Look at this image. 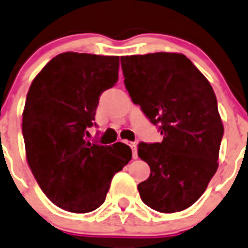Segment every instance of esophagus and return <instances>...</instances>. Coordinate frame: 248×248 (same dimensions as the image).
<instances>
[{
    "mask_svg": "<svg viewBox=\"0 0 248 248\" xmlns=\"http://www.w3.org/2000/svg\"><path fill=\"white\" fill-rule=\"evenodd\" d=\"M129 146H131V149H132V156H133V158L134 160H136V158H138V151H137V144L136 143H129L128 144Z\"/></svg>",
    "mask_w": 248,
    "mask_h": 248,
    "instance_id": "34e87169",
    "label": "esophagus"
}]
</instances>
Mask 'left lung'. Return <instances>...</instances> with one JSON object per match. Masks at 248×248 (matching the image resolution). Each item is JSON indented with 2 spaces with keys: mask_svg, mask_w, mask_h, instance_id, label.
I'll return each instance as SVG.
<instances>
[{
  "mask_svg": "<svg viewBox=\"0 0 248 248\" xmlns=\"http://www.w3.org/2000/svg\"><path fill=\"white\" fill-rule=\"evenodd\" d=\"M124 86L163 136L139 143L138 156L150 175L138 184L140 199L161 213L190 207L218 168L224 127L207 78L180 53L121 57Z\"/></svg>",
  "mask_w": 248,
  "mask_h": 248,
  "instance_id": "left-lung-1",
  "label": "left lung"
}]
</instances>
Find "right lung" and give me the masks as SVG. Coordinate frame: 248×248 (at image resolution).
I'll use <instances>...</instances> for the list:
<instances>
[{
    "label": "right lung",
    "instance_id": "obj_1",
    "mask_svg": "<svg viewBox=\"0 0 248 248\" xmlns=\"http://www.w3.org/2000/svg\"><path fill=\"white\" fill-rule=\"evenodd\" d=\"M119 65V57L62 53L29 88L21 124L29 167L46 196L69 212L103 205L112 177L132 158L126 144L86 139L100 94L117 82Z\"/></svg>",
    "mask_w": 248,
    "mask_h": 248
}]
</instances>
